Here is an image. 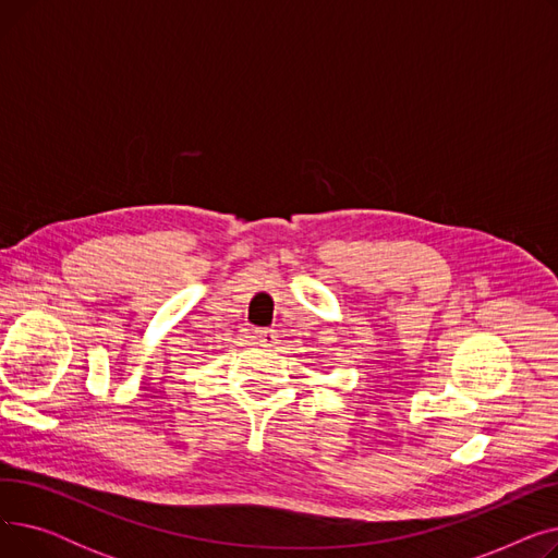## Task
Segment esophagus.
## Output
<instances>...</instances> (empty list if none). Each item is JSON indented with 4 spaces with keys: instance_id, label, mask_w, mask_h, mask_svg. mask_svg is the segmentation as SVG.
<instances>
[{
    "instance_id": "esophagus-1",
    "label": "esophagus",
    "mask_w": 558,
    "mask_h": 558,
    "mask_svg": "<svg viewBox=\"0 0 558 558\" xmlns=\"http://www.w3.org/2000/svg\"><path fill=\"white\" fill-rule=\"evenodd\" d=\"M253 339H255V343L262 345V348H271V345H276L278 335H276V330H255V332H253Z\"/></svg>"
}]
</instances>
